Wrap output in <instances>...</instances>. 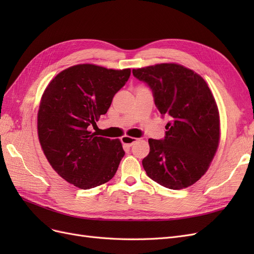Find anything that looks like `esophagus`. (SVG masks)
I'll return each mask as SVG.
<instances>
[{
  "label": "esophagus",
  "mask_w": 254,
  "mask_h": 254,
  "mask_svg": "<svg viewBox=\"0 0 254 254\" xmlns=\"http://www.w3.org/2000/svg\"><path fill=\"white\" fill-rule=\"evenodd\" d=\"M136 140L137 139H135V137H132V136H128V135L122 136V143L126 146H131L133 143L136 142Z\"/></svg>",
  "instance_id": "1"
}]
</instances>
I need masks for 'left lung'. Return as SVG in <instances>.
Here are the masks:
<instances>
[{"mask_svg": "<svg viewBox=\"0 0 254 254\" xmlns=\"http://www.w3.org/2000/svg\"><path fill=\"white\" fill-rule=\"evenodd\" d=\"M145 82L162 118L170 122L164 139H149L142 161L150 179L171 190L188 188L210 166L219 142V114L210 88L200 75L176 64L132 70Z\"/></svg>", "mask_w": 254, "mask_h": 254, "instance_id": "obj_1", "label": "left lung"}]
</instances>
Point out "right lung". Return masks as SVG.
<instances>
[{"label":"right lung","instance_id":"obj_1","mask_svg":"<svg viewBox=\"0 0 254 254\" xmlns=\"http://www.w3.org/2000/svg\"><path fill=\"white\" fill-rule=\"evenodd\" d=\"M130 68L77 64L60 72L45 89L38 111V135L57 174L89 190L113 178L125 151L120 140L89 131L125 86Z\"/></svg>","mask_w":254,"mask_h":254}]
</instances>
